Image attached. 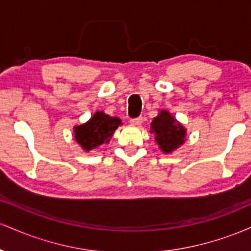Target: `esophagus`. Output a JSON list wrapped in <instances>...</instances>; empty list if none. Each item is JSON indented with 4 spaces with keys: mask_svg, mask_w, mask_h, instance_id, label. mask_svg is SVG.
I'll return each mask as SVG.
<instances>
[{
    "mask_svg": "<svg viewBox=\"0 0 251 251\" xmlns=\"http://www.w3.org/2000/svg\"><path fill=\"white\" fill-rule=\"evenodd\" d=\"M129 123H131L132 125L139 126V125H142V123H143V118H142V117H138V118H132V119L129 120Z\"/></svg>",
    "mask_w": 251,
    "mask_h": 251,
    "instance_id": "obj_1",
    "label": "esophagus"
}]
</instances>
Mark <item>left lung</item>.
<instances>
[{
  "label": "left lung",
  "instance_id": "8db88e82",
  "mask_svg": "<svg viewBox=\"0 0 251 251\" xmlns=\"http://www.w3.org/2000/svg\"><path fill=\"white\" fill-rule=\"evenodd\" d=\"M151 132L155 133V142L165 153L174 151L185 139V128L166 111H162L153 118Z\"/></svg>",
  "mask_w": 251,
  "mask_h": 251
}]
</instances>
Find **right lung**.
I'll return each mask as SVG.
<instances>
[{
    "mask_svg": "<svg viewBox=\"0 0 251 251\" xmlns=\"http://www.w3.org/2000/svg\"><path fill=\"white\" fill-rule=\"evenodd\" d=\"M119 125V118H112L102 112H97L88 123L74 128L75 139L88 152L103 143H108Z\"/></svg>",
    "mask_w": 251,
    "mask_h": 251,
    "instance_id": "obj_1",
    "label": "right lung"
}]
</instances>
